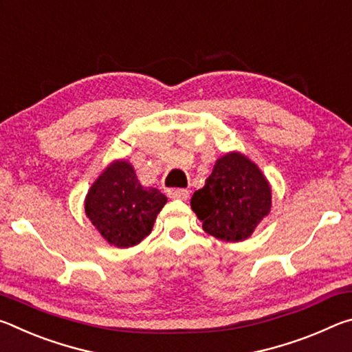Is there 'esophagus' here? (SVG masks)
<instances>
[{"instance_id": "34e87169", "label": "esophagus", "mask_w": 352, "mask_h": 352, "mask_svg": "<svg viewBox=\"0 0 352 352\" xmlns=\"http://www.w3.org/2000/svg\"><path fill=\"white\" fill-rule=\"evenodd\" d=\"M168 195L170 199H178V200H186L189 197V190L186 189H169Z\"/></svg>"}]
</instances>
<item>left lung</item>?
I'll use <instances>...</instances> for the list:
<instances>
[{"mask_svg": "<svg viewBox=\"0 0 352 352\" xmlns=\"http://www.w3.org/2000/svg\"><path fill=\"white\" fill-rule=\"evenodd\" d=\"M190 206L208 234L239 242L252 236L269 214L272 190L258 166L233 152L217 160L205 186L194 192Z\"/></svg>", "mask_w": 352, "mask_h": 352, "instance_id": "1", "label": "left lung"}]
</instances>
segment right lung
<instances>
[{
	"label": "right lung",
	"instance_id": "right-lung-1",
	"mask_svg": "<svg viewBox=\"0 0 352 352\" xmlns=\"http://www.w3.org/2000/svg\"><path fill=\"white\" fill-rule=\"evenodd\" d=\"M166 201L158 189L142 186L127 162H116L88 190L85 212L107 242L127 248L151 234Z\"/></svg>",
	"mask_w": 352,
	"mask_h": 352
}]
</instances>
